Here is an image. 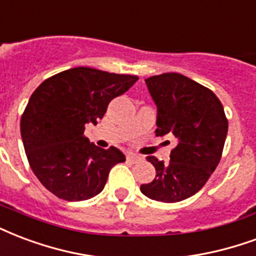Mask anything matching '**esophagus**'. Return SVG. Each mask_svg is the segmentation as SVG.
<instances>
[{
  "mask_svg": "<svg viewBox=\"0 0 256 256\" xmlns=\"http://www.w3.org/2000/svg\"><path fill=\"white\" fill-rule=\"evenodd\" d=\"M126 159L132 163H139L143 160V158L140 156V155H138V154H128V155H126Z\"/></svg>",
  "mask_w": 256,
  "mask_h": 256,
  "instance_id": "esophagus-1",
  "label": "esophagus"
}]
</instances>
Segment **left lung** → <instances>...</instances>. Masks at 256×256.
<instances>
[{"label": "left lung", "instance_id": "1", "mask_svg": "<svg viewBox=\"0 0 256 256\" xmlns=\"http://www.w3.org/2000/svg\"><path fill=\"white\" fill-rule=\"evenodd\" d=\"M156 104V136H174L178 144L170 162L148 156L156 170L150 184L140 186L144 196L162 202H178L196 194L216 170L228 132L224 108L212 90L178 72L146 80Z\"/></svg>", "mask_w": 256, "mask_h": 256}]
</instances>
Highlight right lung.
<instances>
[{
	"mask_svg": "<svg viewBox=\"0 0 256 256\" xmlns=\"http://www.w3.org/2000/svg\"><path fill=\"white\" fill-rule=\"evenodd\" d=\"M136 76L76 67L50 76L30 96L20 121L24 150L42 185L66 201L89 200L104 189L109 172L126 160L116 147L100 148L84 136L109 102Z\"/></svg>",
	"mask_w": 256,
	"mask_h": 256,
	"instance_id": "1",
	"label": "right lung"
}]
</instances>
